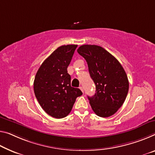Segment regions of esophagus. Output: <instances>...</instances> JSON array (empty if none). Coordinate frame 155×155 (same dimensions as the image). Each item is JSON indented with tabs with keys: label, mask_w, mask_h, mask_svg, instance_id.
<instances>
[{
	"label": "esophagus",
	"mask_w": 155,
	"mask_h": 155,
	"mask_svg": "<svg viewBox=\"0 0 155 155\" xmlns=\"http://www.w3.org/2000/svg\"><path fill=\"white\" fill-rule=\"evenodd\" d=\"M79 88H80V89L81 90V91H82V93H83V94H84V91H83V89H82V87H80Z\"/></svg>",
	"instance_id": "obj_1"
}]
</instances>
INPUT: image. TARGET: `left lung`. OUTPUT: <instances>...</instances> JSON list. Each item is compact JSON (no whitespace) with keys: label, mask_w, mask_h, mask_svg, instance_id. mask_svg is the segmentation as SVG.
I'll list each match as a JSON object with an SVG mask.
<instances>
[{"label":"left lung","mask_w":155,"mask_h":155,"mask_svg":"<svg viewBox=\"0 0 155 155\" xmlns=\"http://www.w3.org/2000/svg\"><path fill=\"white\" fill-rule=\"evenodd\" d=\"M77 51L87 61L90 76L96 84V94L88 96L93 111L100 117L112 116L123 105L129 90L124 68L101 46L82 45Z\"/></svg>","instance_id":"1"}]
</instances>
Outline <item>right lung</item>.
<instances>
[{
  "label": "right lung",
  "mask_w": 155,
  "mask_h": 155,
  "mask_svg": "<svg viewBox=\"0 0 155 155\" xmlns=\"http://www.w3.org/2000/svg\"><path fill=\"white\" fill-rule=\"evenodd\" d=\"M78 45H66L57 48L45 59L37 71L34 91L42 109L52 117L62 118L71 112L75 100L82 95L71 86L67 68Z\"/></svg>",
  "instance_id": "add662e5"
}]
</instances>
